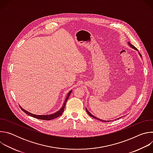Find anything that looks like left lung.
Instances as JSON below:
<instances>
[{
  "label": "left lung",
  "instance_id": "8db88e82",
  "mask_svg": "<svg viewBox=\"0 0 153 153\" xmlns=\"http://www.w3.org/2000/svg\"><path fill=\"white\" fill-rule=\"evenodd\" d=\"M128 44H129V45L131 47V48H134V49H135V50H137V51H138V50H137V48H136L135 47H134L133 45L131 44L130 43H129V42H128ZM139 54H140V56L142 57V55H141L140 53H139ZM86 112H87V113H88V114H89V115H90L91 117H93V118H94V119H97V120H100V121H102V122H110V120H108V121H107V120H101V119H98V118L96 117L95 116H94L93 115H92V114H91V113H90V112H89L88 110H86Z\"/></svg>",
  "mask_w": 153,
  "mask_h": 153
}]
</instances>
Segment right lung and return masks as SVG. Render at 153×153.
I'll return each mask as SVG.
<instances>
[{
	"instance_id": "1",
	"label": "right lung",
	"mask_w": 153,
	"mask_h": 153,
	"mask_svg": "<svg viewBox=\"0 0 153 153\" xmlns=\"http://www.w3.org/2000/svg\"><path fill=\"white\" fill-rule=\"evenodd\" d=\"M72 91H70L68 93V95H67V97L66 98V99H65V102H64V103L62 106V107L61 108L60 110L59 111H58L57 112L54 113V114H49V115H36V114H33L26 110H25L24 109H23L22 108L21 106L20 108L21 110H22L24 113H25L26 114H27L28 115L30 116H32L34 118H36V119H40V120H52V119H56L59 116H60L62 114H63V112L64 111V109H65V105H66V103L67 102V100L68 99Z\"/></svg>"
}]
</instances>
